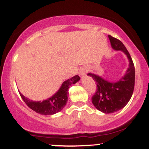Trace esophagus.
<instances>
[{
	"instance_id": "esophagus-1",
	"label": "esophagus",
	"mask_w": 149,
	"mask_h": 149,
	"mask_svg": "<svg viewBox=\"0 0 149 149\" xmlns=\"http://www.w3.org/2000/svg\"><path fill=\"white\" fill-rule=\"evenodd\" d=\"M86 72H87V69H86V68H82L80 69L78 73H79V76H81V77H84L86 74Z\"/></svg>"
}]
</instances>
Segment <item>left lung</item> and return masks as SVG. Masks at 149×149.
<instances>
[{"mask_svg":"<svg viewBox=\"0 0 149 149\" xmlns=\"http://www.w3.org/2000/svg\"><path fill=\"white\" fill-rule=\"evenodd\" d=\"M112 48L122 52L129 60V67L122 78L117 81H109L99 75L88 73L96 82L97 91L92 97L96 109L104 114L117 112L127 105L133 94L135 82V68L132 57L121 41L108 35Z\"/></svg>","mask_w":149,"mask_h":149,"instance_id":"8db88e82","label":"left lung"}]
</instances>
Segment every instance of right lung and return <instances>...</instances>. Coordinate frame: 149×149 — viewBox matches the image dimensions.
<instances>
[{"instance_id": "add662e5", "label": "right lung", "mask_w": 149, "mask_h": 149, "mask_svg": "<svg viewBox=\"0 0 149 149\" xmlns=\"http://www.w3.org/2000/svg\"><path fill=\"white\" fill-rule=\"evenodd\" d=\"M79 81L80 77L78 75L66 80L63 82L56 93L43 101H33L29 100L20 92L19 95L26 104L37 113L43 115H52L61 111L66 106L68 101V88L71 85L75 84Z\"/></svg>"}]
</instances>
